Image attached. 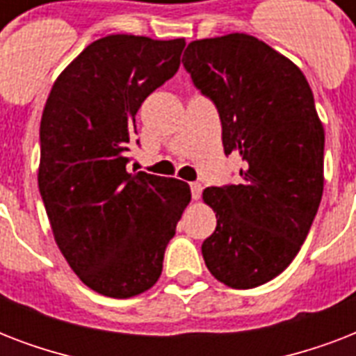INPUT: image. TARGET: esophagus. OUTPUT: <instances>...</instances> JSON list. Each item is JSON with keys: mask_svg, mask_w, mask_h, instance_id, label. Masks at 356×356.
<instances>
[{"mask_svg": "<svg viewBox=\"0 0 356 356\" xmlns=\"http://www.w3.org/2000/svg\"><path fill=\"white\" fill-rule=\"evenodd\" d=\"M190 190H192V197H194V200H200L201 192H203V186H201V183H192L190 184Z\"/></svg>", "mask_w": 356, "mask_h": 356, "instance_id": "1", "label": "esophagus"}]
</instances>
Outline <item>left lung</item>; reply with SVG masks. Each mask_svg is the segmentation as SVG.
Here are the masks:
<instances>
[{
    "label": "left lung",
    "instance_id": "8db88e82",
    "mask_svg": "<svg viewBox=\"0 0 356 356\" xmlns=\"http://www.w3.org/2000/svg\"><path fill=\"white\" fill-rule=\"evenodd\" d=\"M183 66L218 108L225 155H240L236 184L203 200L216 231L201 245L205 264L231 288L275 279L299 253L323 194L325 133L303 72L243 33L190 42Z\"/></svg>",
    "mask_w": 356,
    "mask_h": 356
}]
</instances>
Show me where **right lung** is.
Masks as SVG:
<instances>
[{"instance_id": "right-lung-1", "label": "right lung", "mask_w": 356, "mask_h": 356, "mask_svg": "<svg viewBox=\"0 0 356 356\" xmlns=\"http://www.w3.org/2000/svg\"><path fill=\"white\" fill-rule=\"evenodd\" d=\"M184 44L99 38L58 75L44 107L38 188L53 236L81 281L107 298H133L159 281L192 197L179 179L127 172L134 116L177 74Z\"/></svg>"}]
</instances>
